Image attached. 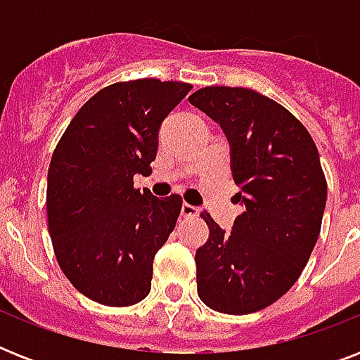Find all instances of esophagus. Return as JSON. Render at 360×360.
Listing matches in <instances>:
<instances>
[{
  "instance_id": "esophagus-1",
  "label": "esophagus",
  "mask_w": 360,
  "mask_h": 360,
  "mask_svg": "<svg viewBox=\"0 0 360 360\" xmlns=\"http://www.w3.org/2000/svg\"><path fill=\"white\" fill-rule=\"evenodd\" d=\"M181 214L183 217H198L200 214V209L191 205V203H183V207H181Z\"/></svg>"
}]
</instances>
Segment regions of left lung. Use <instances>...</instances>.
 <instances>
[{"label":"left lung","mask_w":360,"mask_h":360,"mask_svg":"<svg viewBox=\"0 0 360 360\" xmlns=\"http://www.w3.org/2000/svg\"><path fill=\"white\" fill-rule=\"evenodd\" d=\"M188 101L224 130L245 205L230 233L200 214L209 239L196 250L198 295L217 312H257L295 284L319 237L327 181L318 147L290 110L246 87H202Z\"/></svg>","instance_id":"left-lung-1"}]
</instances>
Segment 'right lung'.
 <instances>
[{"instance_id":"add662e5","label":"right lung","mask_w":360,"mask_h":360,"mask_svg":"<svg viewBox=\"0 0 360 360\" xmlns=\"http://www.w3.org/2000/svg\"><path fill=\"white\" fill-rule=\"evenodd\" d=\"M185 82H117L95 93L53 149L48 231L59 267L87 299L130 307L151 291L153 259L181 213L179 194L134 188L151 175L158 129L191 91Z\"/></svg>"}]
</instances>
